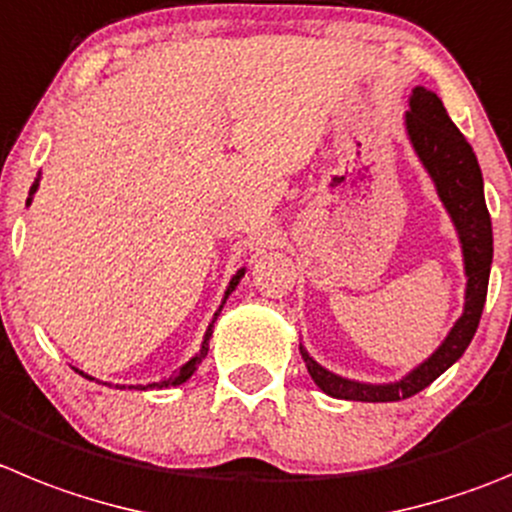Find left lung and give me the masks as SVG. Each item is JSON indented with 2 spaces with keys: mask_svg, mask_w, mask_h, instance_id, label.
<instances>
[{
  "mask_svg": "<svg viewBox=\"0 0 512 512\" xmlns=\"http://www.w3.org/2000/svg\"><path fill=\"white\" fill-rule=\"evenodd\" d=\"M406 129H409L411 144L421 157L424 167L429 170L431 180L437 182L439 198L447 205L454 225L459 231L464 251V271H467V302L464 314L452 327L442 348L421 363L414 373L403 381L388 383V386H368V383L345 381L340 375L330 373L322 365L314 363L302 350L312 381L332 398L345 401H401L414 393L424 391L426 386L437 381L439 375L457 363L467 345L475 337L480 325L482 307L487 297V281H490L492 264V223L482 192V172L477 164L470 142L462 137V131L452 124L444 103L437 93L426 88H414L411 96V111L406 114Z\"/></svg>",
  "mask_w": 512,
  "mask_h": 512,
  "instance_id": "obj_1",
  "label": "left lung"
}]
</instances>
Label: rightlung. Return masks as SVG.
<instances>
[{"mask_svg": "<svg viewBox=\"0 0 512 512\" xmlns=\"http://www.w3.org/2000/svg\"><path fill=\"white\" fill-rule=\"evenodd\" d=\"M35 190H37V180H35V182H32V187H30V195H32V192H35ZM27 203H30V198H27ZM241 276H243V269H241V271H238V274H236V276H233V279H231V287H228V292H225V299H228V294H231V292H233V289H236V284H238V279H241ZM220 309H223V307H220ZM220 309H218V312H215L213 322H210L208 332H205L203 348H200V353H198V355H195V358H192V360H190V363H185V365H182V368H180V370H177V373H175V375H172V378H167V381H159V383H149V386H134V388H142V391H144V388H167V386H180V383H185V381H187V378H190V375H192V373H195V370H198V365H200V363H203V360H205V355H208V340H210V335H213V325H215V320H218V314H220ZM86 378H91V375H86ZM91 381H93V378H91ZM116 388H124V386H116Z\"/></svg>", "mask_w": 512, "mask_h": 512, "instance_id": "1", "label": "right lung"}]
</instances>
